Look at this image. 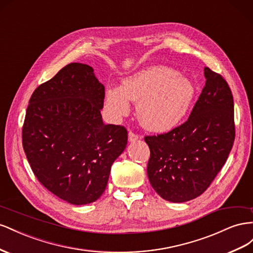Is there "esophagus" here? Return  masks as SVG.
<instances>
[{
	"mask_svg": "<svg viewBox=\"0 0 253 253\" xmlns=\"http://www.w3.org/2000/svg\"><path fill=\"white\" fill-rule=\"evenodd\" d=\"M139 138L140 136L136 133H134L132 131H129V133H128V141L129 142H135L136 140H139Z\"/></svg>",
	"mask_w": 253,
	"mask_h": 253,
	"instance_id": "34e87169",
	"label": "esophagus"
}]
</instances>
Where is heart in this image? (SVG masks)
I'll use <instances>...</instances> for the list:
<instances>
[{
	"instance_id": "obj_1",
	"label": "heart",
	"mask_w": 253,
	"mask_h": 253,
	"mask_svg": "<svg viewBox=\"0 0 253 253\" xmlns=\"http://www.w3.org/2000/svg\"><path fill=\"white\" fill-rule=\"evenodd\" d=\"M195 96V86L184 75L163 66L148 67L123 81L121 88L106 92V109L114 119L130 110L128 100L136 104L143 127L167 132L184 118Z\"/></svg>"
}]
</instances>
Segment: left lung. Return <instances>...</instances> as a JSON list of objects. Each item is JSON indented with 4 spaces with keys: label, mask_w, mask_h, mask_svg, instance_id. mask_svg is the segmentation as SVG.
Listing matches in <instances>:
<instances>
[{
    "label": "left lung",
    "mask_w": 253,
    "mask_h": 253,
    "mask_svg": "<svg viewBox=\"0 0 253 253\" xmlns=\"http://www.w3.org/2000/svg\"><path fill=\"white\" fill-rule=\"evenodd\" d=\"M206 84L189 119L167 133L146 135L147 176L171 203L203 194L226 163L235 138L232 92L220 74L205 68Z\"/></svg>",
    "instance_id": "8db88e82"
}]
</instances>
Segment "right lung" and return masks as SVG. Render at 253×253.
<instances>
[{
  "label": "right lung",
  "mask_w": 253,
  "mask_h": 253,
  "mask_svg": "<svg viewBox=\"0 0 253 253\" xmlns=\"http://www.w3.org/2000/svg\"><path fill=\"white\" fill-rule=\"evenodd\" d=\"M105 86L88 64L73 62L33 93L22 128L23 149L39 182L67 203L97 200L111 165L127 145L121 125L104 124Z\"/></svg>",
  "instance_id": "1"
}]
</instances>
